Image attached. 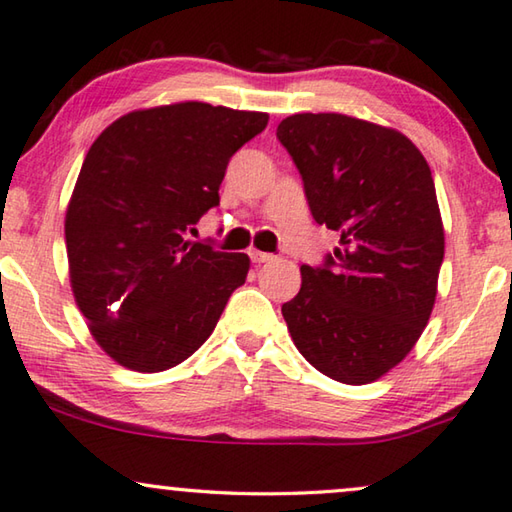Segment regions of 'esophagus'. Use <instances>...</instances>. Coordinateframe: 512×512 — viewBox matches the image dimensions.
Instances as JSON below:
<instances>
[{
  "mask_svg": "<svg viewBox=\"0 0 512 512\" xmlns=\"http://www.w3.org/2000/svg\"><path fill=\"white\" fill-rule=\"evenodd\" d=\"M249 258H251V263H258V265L274 261L272 254H265V251H258V249H251V251H249Z\"/></svg>",
  "mask_w": 512,
  "mask_h": 512,
  "instance_id": "obj_1",
  "label": "esophagus"
}]
</instances>
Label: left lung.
Masks as SVG:
<instances>
[{
  "mask_svg": "<svg viewBox=\"0 0 512 512\" xmlns=\"http://www.w3.org/2000/svg\"><path fill=\"white\" fill-rule=\"evenodd\" d=\"M276 138L315 222L340 236L322 267L301 265L283 320L315 370L372 383L415 347L438 295L445 229L431 167L404 133L342 113L290 115Z\"/></svg>",
  "mask_w": 512,
  "mask_h": 512,
  "instance_id": "obj_1",
  "label": "left lung"
}]
</instances>
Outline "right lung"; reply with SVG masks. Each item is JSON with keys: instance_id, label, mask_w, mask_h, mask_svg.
Here are the masks:
<instances>
[{"instance_id": "right-lung-1", "label": "right lung", "mask_w": 512, "mask_h": 512, "mask_svg": "<svg viewBox=\"0 0 512 512\" xmlns=\"http://www.w3.org/2000/svg\"><path fill=\"white\" fill-rule=\"evenodd\" d=\"M270 115L204 102L131 111L88 149L65 213L70 286L97 345L133 372L179 365L213 333L247 254L186 238L220 204L229 158Z\"/></svg>"}]
</instances>
